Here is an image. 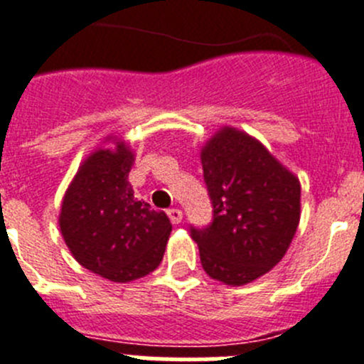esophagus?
<instances>
[{"instance_id":"1","label":"esophagus","mask_w":364,"mask_h":364,"mask_svg":"<svg viewBox=\"0 0 364 364\" xmlns=\"http://www.w3.org/2000/svg\"><path fill=\"white\" fill-rule=\"evenodd\" d=\"M167 215H169V220H171L173 224H180V222H182V211L176 210V208L167 211Z\"/></svg>"}]
</instances>
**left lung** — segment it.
I'll list each match as a JSON object with an SVG mask.
<instances>
[{
  "label": "left lung",
  "instance_id": "obj_1",
  "mask_svg": "<svg viewBox=\"0 0 364 364\" xmlns=\"http://www.w3.org/2000/svg\"><path fill=\"white\" fill-rule=\"evenodd\" d=\"M213 220L191 226L204 272L242 286L268 273L290 247L301 218V184L259 140L222 127L200 153Z\"/></svg>",
  "mask_w": 364,
  "mask_h": 364
}]
</instances>
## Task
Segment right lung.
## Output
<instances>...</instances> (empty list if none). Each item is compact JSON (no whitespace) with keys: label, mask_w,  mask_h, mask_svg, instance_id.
I'll list each match as a JSON object with an SVG mask.
<instances>
[{"label":"right lung","mask_w":364,"mask_h":364,"mask_svg":"<svg viewBox=\"0 0 364 364\" xmlns=\"http://www.w3.org/2000/svg\"><path fill=\"white\" fill-rule=\"evenodd\" d=\"M134 154L117 142L87 156L62 202L60 230L83 268L112 282L146 277L162 262L171 222L134 198L129 176Z\"/></svg>","instance_id":"obj_1"}]
</instances>
